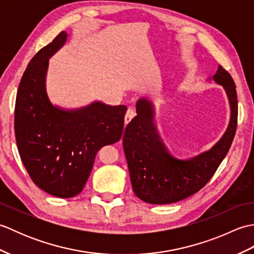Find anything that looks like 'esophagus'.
Instances as JSON below:
<instances>
[{"label":"esophagus","mask_w":254,"mask_h":254,"mask_svg":"<svg viewBox=\"0 0 254 254\" xmlns=\"http://www.w3.org/2000/svg\"><path fill=\"white\" fill-rule=\"evenodd\" d=\"M135 111H134L133 109H131V108H128V109L127 110V113H126V116H124V122H126V124H127L128 122H130L132 119L135 117Z\"/></svg>","instance_id":"esophagus-1"}]
</instances>
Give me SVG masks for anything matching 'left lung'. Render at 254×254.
Here are the masks:
<instances>
[{
    "instance_id": "obj_1",
    "label": "left lung",
    "mask_w": 254,
    "mask_h": 254,
    "mask_svg": "<svg viewBox=\"0 0 254 254\" xmlns=\"http://www.w3.org/2000/svg\"><path fill=\"white\" fill-rule=\"evenodd\" d=\"M213 78L227 91L231 108L229 127L212 149L192 159L179 160L167 153L153 124L152 104L145 98L136 102L137 115L124 131L123 149L133 191L142 201L169 204L189 197L206 185L227 155L238 122L236 84L223 66Z\"/></svg>"
}]
</instances>
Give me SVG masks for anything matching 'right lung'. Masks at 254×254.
<instances>
[{
    "instance_id": "obj_1",
    "label": "right lung",
    "mask_w": 254,
    "mask_h": 254,
    "mask_svg": "<svg viewBox=\"0 0 254 254\" xmlns=\"http://www.w3.org/2000/svg\"><path fill=\"white\" fill-rule=\"evenodd\" d=\"M61 31L31 59L18 86L14 130L20 159L31 180L58 197L83 191L98 150L122 136L126 106L94 102L78 110L52 106L45 87L49 58L64 45Z\"/></svg>"
}]
</instances>
